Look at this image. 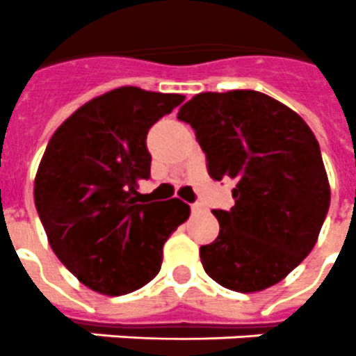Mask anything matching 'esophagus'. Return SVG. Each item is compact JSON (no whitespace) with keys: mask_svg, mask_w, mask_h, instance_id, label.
<instances>
[{"mask_svg":"<svg viewBox=\"0 0 356 356\" xmlns=\"http://www.w3.org/2000/svg\"><path fill=\"white\" fill-rule=\"evenodd\" d=\"M201 211H204V206H202L201 202H195V204H192V213L193 215L201 213Z\"/></svg>","mask_w":356,"mask_h":356,"instance_id":"obj_1","label":"esophagus"}]
</instances>
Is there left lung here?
<instances>
[{"mask_svg":"<svg viewBox=\"0 0 356 356\" xmlns=\"http://www.w3.org/2000/svg\"><path fill=\"white\" fill-rule=\"evenodd\" d=\"M177 119L195 130L211 177L235 181L234 208L213 210L219 237L199 250L204 271L238 293L280 282L309 255L330 208L312 128L255 90L202 92Z\"/></svg>","mask_w":356,"mask_h":356,"instance_id":"left-lung-1","label":"left lung"}]
</instances>
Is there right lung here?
Here are the masks:
<instances>
[{
	"label": "right lung",
	"mask_w": 356,
	"mask_h": 356,
	"mask_svg": "<svg viewBox=\"0 0 356 356\" xmlns=\"http://www.w3.org/2000/svg\"><path fill=\"white\" fill-rule=\"evenodd\" d=\"M184 101L121 86L77 108L50 137L34 181V202L50 248L86 288L124 295L159 273L163 246L190 206L143 202L150 177L146 134Z\"/></svg>",
	"instance_id": "obj_1"
}]
</instances>
